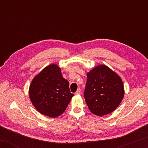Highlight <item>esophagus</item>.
Segmentation results:
<instances>
[{"instance_id": "esophagus-1", "label": "esophagus", "mask_w": 148, "mask_h": 148, "mask_svg": "<svg viewBox=\"0 0 148 148\" xmlns=\"http://www.w3.org/2000/svg\"><path fill=\"white\" fill-rule=\"evenodd\" d=\"M81 94V90H80V88H78L77 89V90L76 91V92H75V94Z\"/></svg>"}]
</instances>
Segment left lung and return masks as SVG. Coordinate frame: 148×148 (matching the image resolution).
I'll return each mask as SVG.
<instances>
[{
  "mask_svg": "<svg viewBox=\"0 0 148 148\" xmlns=\"http://www.w3.org/2000/svg\"><path fill=\"white\" fill-rule=\"evenodd\" d=\"M87 77L84 96L90 110L97 116L113 112L124 96L120 77L106 65L96 66Z\"/></svg>",
  "mask_w": 148,
  "mask_h": 148,
  "instance_id": "obj_1",
  "label": "left lung"
}]
</instances>
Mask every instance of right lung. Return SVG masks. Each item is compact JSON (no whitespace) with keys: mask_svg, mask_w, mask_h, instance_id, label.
<instances>
[{"mask_svg":"<svg viewBox=\"0 0 148 148\" xmlns=\"http://www.w3.org/2000/svg\"><path fill=\"white\" fill-rule=\"evenodd\" d=\"M29 95L35 108L51 118L62 114L74 96L70 92L69 82L55 64L47 66L34 78Z\"/></svg>","mask_w":148,"mask_h":148,"instance_id":"1","label":"right lung"}]
</instances>
